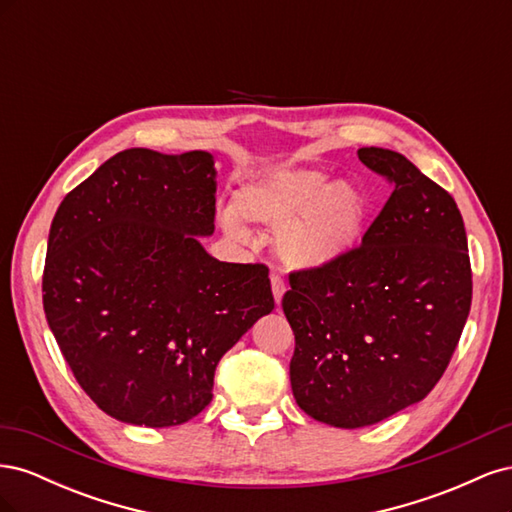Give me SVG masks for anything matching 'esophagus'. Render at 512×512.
I'll return each instance as SVG.
<instances>
[{
  "label": "esophagus",
  "mask_w": 512,
  "mask_h": 512,
  "mask_svg": "<svg viewBox=\"0 0 512 512\" xmlns=\"http://www.w3.org/2000/svg\"><path fill=\"white\" fill-rule=\"evenodd\" d=\"M271 288H273V297H275V303L280 305L282 303V297H284V292H286V284H284V280L280 275H271Z\"/></svg>",
  "instance_id": "1"
}]
</instances>
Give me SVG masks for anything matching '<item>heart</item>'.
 <instances>
[{
    "label": "heart",
    "instance_id": "b5f03b06",
    "mask_svg": "<svg viewBox=\"0 0 512 512\" xmlns=\"http://www.w3.org/2000/svg\"><path fill=\"white\" fill-rule=\"evenodd\" d=\"M235 209L241 218L277 232V256L290 269H324L346 256L361 237L369 198L359 183L331 179L320 168H286L245 185ZM226 211L222 226L245 241L250 232Z\"/></svg>",
    "mask_w": 512,
    "mask_h": 512
}]
</instances>
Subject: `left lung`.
Masks as SVG:
<instances>
[{
    "mask_svg": "<svg viewBox=\"0 0 512 512\" xmlns=\"http://www.w3.org/2000/svg\"><path fill=\"white\" fill-rule=\"evenodd\" d=\"M359 160L395 183L359 247L292 271L282 307L294 333L292 395L320 423L367 427L438 384L470 314L468 237L453 196L382 147Z\"/></svg>",
    "mask_w": 512,
    "mask_h": 512,
    "instance_id": "left-lung-1",
    "label": "left lung"
}]
</instances>
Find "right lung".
Here are the masks:
<instances>
[{
    "label": "right lung",
    "mask_w": 512,
    "mask_h": 512,
    "mask_svg": "<svg viewBox=\"0 0 512 512\" xmlns=\"http://www.w3.org/2000/svg\"><path fill=\"white\" fill-rule=\"evenodd\" d=\"M207 151L126 149L61 200L42 275L59 350L121 423L173 427L213 399L222 356L275 307L265 265L220 262Z\"/></svg>",
    "instance_id": "obj_1"
}]
</instances>
